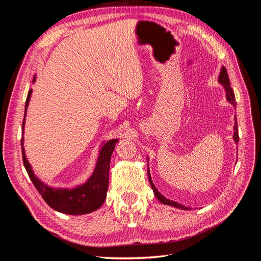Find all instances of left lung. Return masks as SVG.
Wrapping results in <instances>:
<instances>
[{
    "label": "left lung",
    "mask_w": 261,
    "mask_h": 261,
    "mask_svg": "<svg viewBox=\"0 0 261 261\" xmlns=\"http://www.w3.org/2000/svg\"><path fill=\"white\" fill-rule=\"evenodd\" d=\"M219 83L222 85L224 87V89L226 91V99L228 102H231V105H233L234 107L236 106V102H235V96H234V91L232 89L231 87V83H230V78H228V75H227V72H226V68L223 66L222 68H221V72H220V75H219ZM235 143L238 144L239 140H240V137H239V128H238V121H236V117H235V125H234V136H233ZM148 177H149V181H150V185H151L152 189H153V193H154V196L158 198V200L161 201L162 203L164 204H168V206H173L174 208H177V209H183V210H188L189 208L188 207H185L183 206V204H180L178 202H175V201H172L170 199H167L163 195H161L159 193V191L155 188L154 184L152 183L151 180V177H150V173H149V170H148Z\"/></svg>",
    "instance_id": "8db88e82"
}]
</instances>
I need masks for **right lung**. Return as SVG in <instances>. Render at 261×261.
I'll return each mask as SVG.
<instances>
[{"instance_id":"add662e5","label":"right lung","mask_w":261,"mask_h":261,"mask_svg":"<svg viewBox=\"0 0 261 261\" xmlns=\"http://www.w3.org/2000/svg\"><path fill=\"white\" fill-rule=\"evenodd\" d=\"M36 81V76L34 77V82ZM31 91H28V96L25 105V114L22 120V133H23V124H25L26 110L29 103ZM117 139L109 140L102 146L100 153L98 156V161L96 169L93 171V174L85 184L77 186L73 189L66 188H52L39 179L31 170L30 164L26 159L25 149H23V138L21 137V153L22 161L28 175L33 181V184L37 188V191L42 196L44 201L49 204L54 210L60 211L66 215L78 216L90 213L94 210L99 209L102 203L107 198V192L109 187V170H110V161L111 155L115 148Z\"/></svg>"}]
</instances>
